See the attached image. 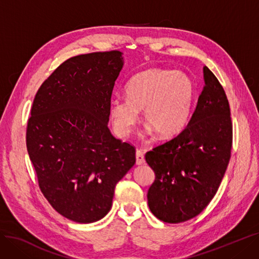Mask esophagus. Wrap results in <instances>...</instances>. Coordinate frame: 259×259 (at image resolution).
<instances>
[{
  "mask_svg": "<svg viewBox=\"0 0 259 259\" xmlns=\"http://www.w3.org/2000/svg\"><path fill=\"white\" fill-rule=\"evenodd\" d=\"M136 158H137V164L138 165L145 163V157H144V154H143V151L141 149H137Z\"/></svg>",
  "mask_w": 259,
  "mask_h": 259,
  "instance_id": "obj_1",
  "label": "esophagus"
}]
</instances>
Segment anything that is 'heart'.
<instances>
[{"mask_svg": "<svg viewBox=\"0 0 259 259\" xmlns=\"http://www.w3.org/2000/svg\"><path fill=\"white\" fill-rule=\"evenodd\" d=\"M194 96L193 82L185 73L158 68L142 71L128 81L126 99L111 102L115 132L128 136L138 121V111L143 110L148 133L156 131L161 139L173 138L187 126Z\"/></svg>", "mask_w": 259, "mask_h": 259, "instance_id": "heart-1", "label": "heart"}]
</instances>
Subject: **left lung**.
Wrapping results in <instances>:
<instances>
[{"label": "left lung", "instance_id": "left-lung-1", "mask_svg": "<svg viewBox=\"0 0 259 259\" xmlns=\"http://www.w3.org/2000/svg\"><path fill=\"white\" fill-rule=\"evenodd\" d=\"M205 85L187 127L145 155L156 178L147 199L165 223L186 222L211 202L224 177L233 145L231 109L217 76L204 67Z\"/></svg>", "mask_w": 259, "mask_h": 259}]
</instances>
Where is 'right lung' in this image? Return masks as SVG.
<instances>
[{
    "mask_svg": "<svg viewBox=\"0 0 259 259\" xmlns=\"http://www.w3.org/2000/svg\"><path fill=\"white\" fill-rule=\"evenodd\" d=\"M121 52L70 57L38 90L26 148L48 202L76 223H93L112 207L115 186L136 163V147L108 127Z\"/></svg>",
    "mask_w": 259,
    "mask_h": 259,
    "instance_id": "1",
    "label": "right lung"
}]
</instances>
